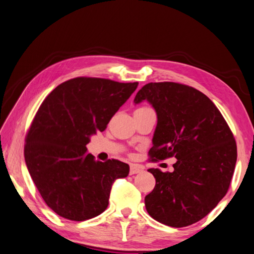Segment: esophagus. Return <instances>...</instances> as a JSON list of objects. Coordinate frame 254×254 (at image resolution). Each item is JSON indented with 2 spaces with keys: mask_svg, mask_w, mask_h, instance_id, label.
<instances>
[{
  "mask_svg": "<svg viewBox=\"0 0 254 254\" xmlns=\"http://www.w3.org/2000/svg\"><path fill=\"white\" fill-rule=\"evenodd\" d=\"M143 172V168L139 164H132V166H130V170H129V174L130 175H133V174H138Z\"/></svg>",
  "mask_w": 254,
  "mask_h": 254,
  "instance_id": "esophagus-1",
  "label": "esophagus"
}]
</instances>
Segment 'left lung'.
<instances>
[{"label": "left lung", "instance_id": "1", "mask_svg": "<svg viewBox=\"0 0 254 254\" xmlns=\"http://www.w3.org/2000/svg\"><path fill=\"white\" fill-rule=\"evenodd\" d=\"M147 100L157 113L152 161L175 157L173 172L148 169L156 180L145 196L149 216L169 227L200 221L227 194L237 147L229 125L206 95L175 82H150L134 104Z\"/></svg>", "mask_w": 254, "mask_h": 254}]
</instances>
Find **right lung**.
I'll list each match as a JSON object with an SVG mask.
<instances>
[{"mask_svg": "<svg viewBox=\"0 0 254 254\" xmlns=\"http://www.w3.org/2000/svg\"><path fill=\"white\" fill-rule=\"evenodd\" d=\"M138 82L79 77L47 96L25 138L24 159L46 204L56 214L84 221L108 207L112 185L129 174L116 159L95 160L86 144L104 131Z\"/></svg>", "mask_w": 254, "mask_h": 254, "instance_id": "right-lung-1", "label": "right lung"}]
</instances>
